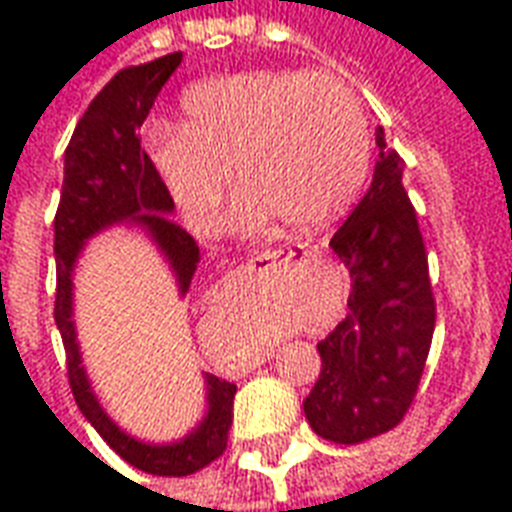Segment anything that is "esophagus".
Returning <instances> with one entry per match:
<instances>
[{
  "label": "esophagus",
  "instance_id": "esophagus-1",
  "mask_svg": "<svg viewBox=\"0 0 512 512\" xmlns=\"http://www.w3.org/2000/svg\"><path fill=\"white\" fill-rule=\"evenodd\" d=\"M293 257H296L293 249H266V252H260V255L252 257V263H257V266H263V263H266V266L268 263H279V266H282V263H285V266H288Z\"/></svg>",
  "mask_w": 512,
  "mask_h": 512
}]
</instances>
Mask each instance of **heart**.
<instances>
[{"label":"heart","mask_w":512,"mask_h":512,"mask_svg":"<svg viewBox=\"0 0 512 512\" xmlns=\"http://www.w3.org/2000/svg\"><path fill=\"white\" fill-rule=\"evenodd\" d=\"M150 164L191 230L208 233L230 186V227L260 233L277 216L318 230L356 200L370 169V126L337 76L244 71L194 84L175 131L147 136Z\"/></svg>","instance_id":"obj_1"}]
</instances>
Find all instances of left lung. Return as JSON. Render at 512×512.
Returning a JSON list of instances; mask_svg holds the SVG:
<instances>
[{
	"mask_svg": "<svg viewBox=\"0 0 512 512\" xmlns=\"http://www.w3.org/2000/svg\"><path fill=\"white\" fill-rule=\"evenodd\" d=\"M373 183L329 246L351 274L348 312L318 343L321 376L304 400L312 430L359 444L400 425L425 370L436 299L403 158L376 128Z\"/></svg>",
	"mask_w": 512,
	"mask_h": 512,
	"instance_id": "1",
	"label": "left lung"
}]
</instances>
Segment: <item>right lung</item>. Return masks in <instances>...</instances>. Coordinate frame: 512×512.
<instances>
[{
    "label": "right lung",
    "instance_id": "add662e5",
    "mask_svg": "<svg viewBox=\"0 0 512 512\" xmlns=\"http://www.w3.org/2000/svg\"><path fill=\"white\" fill-rule=\"evenodd\" d=\"M183 54H167L145 65H131L115 73V79L95 95L79 120L65 150V178L60 205L54 216V255H57V299L54 321L65 345L68 381L87 422L101 439L134 469L158 477H186L205 469L224 450L233 425L235 384L205 373L208 414L186 439L172 444H145L128 436L106 417L82 367V354L73 326V266L87 238L120 222L145 227L147 235L169 260L178 277L180 293H186L200 263V246L180 224L172 222L175 202L158 180L150 156L139 142V126L153 109L156 95Z\"/></svg>",
    "mask_w": 512,
    "mask_h": 512
}]
</instances>
